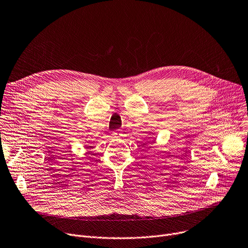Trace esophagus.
I'll return each instance as SVG.
<instances>
[{
    "label": "esophagus",
    "instance_id": "esophagus-1",
    "mask_svg": "<svg viewBox=\"0 0 248 248\" xmlns=\"http://www.w3.org/2000/svg\"><path fill=\"white\" fill-rule=\"evenodd\" d=\"M112 137H113L114 139H120V138H122V137H123V131H122V129H118V130L113 131V133H112Z\"/></svg>",
    "mask_w": 248,
    "mask_h": 248
}]
</instances>
